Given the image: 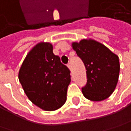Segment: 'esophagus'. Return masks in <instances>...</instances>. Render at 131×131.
Returning a JSON list of instances; mask_svg holds the SVG:
<instances>
[{
    "label": "esophagus",
    "instance_id": "obj_1",
    "mask_svg": "<svg viewBox=\"0 0 131 131\" xmlns=\"http://www.w3.org/2000/svg\"><path fill=\"white\" fill-rule=\"evenodd\" d=\"M67 67H68V68H69L70 70H71V64H70V63H69V64H67Z\"/></svg>",
    "mask_w": 131,
    "mask_h": 131
}]
</instances>
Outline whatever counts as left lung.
Here are the masks:
<instances>
[{
    "label": "left lung",
    "mask_w": 131,
    "mask_h": 131,
    "mask_svg": "<svg viewBox=\"0 0 131 131\" xmlns=\"http://www.w3.org/2000/svg\"><path fill=\"white\" fill-rule=\"evenodd\" d=\"M72 46L87 70V84L81 88L84 96L95 102L108 98L119 79V57L102 43L92 39L73 42Z\"/></svg>",
    "instance_id": "left-lung-1"
}]
</instances>
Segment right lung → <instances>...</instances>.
<instances>
[{
  "instance_id": "1",
  "label": "right lung",
  "mask_w": 131,
  "mask_h": 131,
  "mask_svg": "<svg viewBox=\"0 0 131 131\" xmlns=\"http://www.w3.org/2000/svg\"><path fill=\"white\" fill-rule=\"evenodd\" d=\"M18 79L29 99L42 110L56 111L65 103L70 71L54 55L50 43H38L29 51Z\"/></svg>"
}]
</instances>
